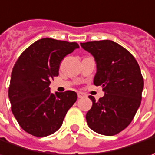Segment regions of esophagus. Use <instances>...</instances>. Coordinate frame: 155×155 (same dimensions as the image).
Here are the masks:
<instances>
[{"label": "esophagus", "mask_w": 155, "mask_h": 155, "mask_svg": "<svg viewBox=\"0 0 155 155\" xmlns=\"http://www.w3.org/2000/svg\"><path fill=\"white\" fill-rule=\"evenodd\" d=\"M84 97V94L82 93H78V98H82Z\"/></svg>", "instance_id": "1"}]
</instances>
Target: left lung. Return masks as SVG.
I'll use <instances>...</instances> for the list:
<instances>
[{
    "instance_id": "1",
    "label": "left lung",
    "mask_w": 155,
    "mask_h": 155,
    "mask_svg": "<svg viewBox=\"0 0 155 155\" xmlns=\"http://www.w3.org/2000/svg\"><path fill=\"white\" fill-rule=\"evenodd\" d=\"M94 57L97 72L94 84L101 86L104 96L95 101L86 120L92 130L112 136L131 123L141 101L144 81L135 58L120 45L109 40L81 43Z\"/></svg>"
}]
</instances>
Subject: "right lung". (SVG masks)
Listing matches in <instances>:
<instances>
[{
  "instance_id": "1",
  "label": "right lung",
  "mask_w": 155,
  "mask_h": 155,
  "mask_svg": "<svg viewBox=\"0 0 155 155\" xmlns=\"http://www.w3.org/2000/svg\"><path fill=\"white\" fill-rule=\"evenodd\" d=\"M78 48L76 42L43 38L18 58L11 74L8 98L12 113L24 131L45 137L61 127L77 94L74 91L52 94L49 85L59 74L61 61Z\"/></svg>"
}]
</instances>
